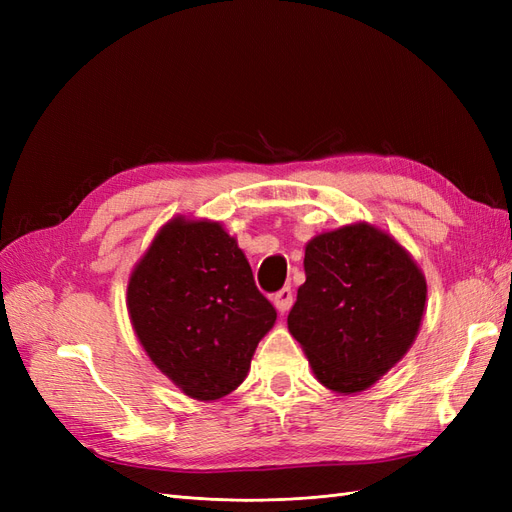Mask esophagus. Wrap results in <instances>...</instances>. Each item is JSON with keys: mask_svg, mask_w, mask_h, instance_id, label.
<instances>
[{"mask_svg": "<svg viewBox=\"0 0 512 512\" xmlns=\"http://www.w3.org/2000/svg\"><path fill=\"white\" fill-rule=\"evenodd\" d=\"M292 301H294V297H292V290L288 286L282 288V290H277L273 294V305L277 307V312H282V314H286L288 309L292 307Z\"/></svg>", "mask_w": 512, "mask_h": 512, "instance_id": "34e87169", "label": "esophagus"}]
</instances>
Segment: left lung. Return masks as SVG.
Wrapping results in <instances>:
<instances>
[{
  "label": "left lung",
  "instance_id": "1",
  "mask_svg": "<svg viewBox=\"0 0 512 512\" xmlns=\"http://www.w3.org/2000/svg\"><path fill=\"white\" fill-rule=\"evenodd\" d=\"M305 284L288 314L316 378L359 393L408 352L427 284L404 247L367 224L324 232L305 247Z\"/></svg>",
  "mask_w": 512,
  "mask_h": 512
}]
</instances>
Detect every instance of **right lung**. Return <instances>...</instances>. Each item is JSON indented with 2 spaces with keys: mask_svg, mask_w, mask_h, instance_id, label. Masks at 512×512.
I'll return each mask as SVG.
<instances>
[{
  "mask_svg": "<svg viewBox=\"0 0 512 512\" xmlns=\"http://www.w3.org/2000/svg\"><path fill=\"white\" fill-rule=\"evenodd\" d=\"M149 359L200 401L235 391L277 318L237 241L213 222H168L128 284Z\"/></svg>",
  "mask_w": 512,
  "mask_h": 512,
  "instance_id": "add662e5",
  "label": "right lung"
}]
</instances>
